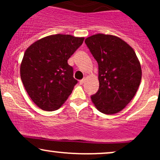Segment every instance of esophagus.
I'll list each match as a JSON object with an SVG mask.
<instances>
[{
    "label": "esophagus",
    "mask_w": 160,
    "mask_h": 160,
    "mask_svg": "<svg viewBox=\"0 0 160 160\" xmlns=\"http://www.w3.org/2000/svg\"><path fill=\"white\" fill-rule=\"evenodd\" d=\"M85 82V79H82V80H80V84H82V83H83V82Z\"/></svg>",
    "instance_id": "1"
}]
</instances>
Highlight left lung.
<instances>
[{
    "label": "left lung",
    "instance_id": "obj_1",
    "mask_svg": "<svg viewBox=\"0 0 160 160\" xmlns=\"http://www.w3.org/2000/svg\"><path fill=\"white\" fill-rule=\"evenodd\" d=\"M85 43L98 65L99 88L91 95L92 101L102 113H118L131 102L140 85L141 68L136 54L115 36L95 34Z\"/></svg>",
    "mask_w": 160,
    "mask_h": 160
}]
</instances>
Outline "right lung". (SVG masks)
Returning <instances> with one entry per match:
<instances>
[{"label":"right lung","mask_w":160,"mask_h":160,"mask_svg":"<svg viewBox=\"0 0 160 160\" xmlns=\"http://www.w3.org/2000/svg\"><path fill=\"white\" fill-rule=\"evenodd\" d=\"M83 40L55 34L38 40L26 49L20 76L29 97L40 109L58 110L71 94L78 80L68 60Z\"/></svg>","instance_id":"1"}]
</instances>
